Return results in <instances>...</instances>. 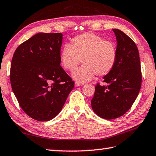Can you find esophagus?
<instances>
[{"mask_svg":"<svg viewBox=\"0 0 156 156\" xmlns=\"http://www.w3.org/2000/svg\"><path fill=\"white\" fill-rule=\"evenodd\" d=\"M83 85V83L77 82V81H76V82L75 83V85L76 86V87H78V86H82Z\"/></svg>","mask_w":156,"mask_h":156,"instance_id":"34e87169","label":"esophagus"}]
</instances>
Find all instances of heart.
Returning <instances> with one entry per match:
<instances>
[{
    "mask_svg": "<svg viewBox=\"0 0 156 156\" xmlns=\"http://www.w3.org/2000/svg\"><path fill=\"white\" fill-rule=\"evenodd\" d=\"M60 62L64 68L73 71L82 60L84 64L73 72V77L80 83L87 82L94 76L108 75L115 66L117 49L112 42L91 33L73 37L60 52Z\"/></svg>",
    "mask_w": 156,
    "mask_h": 156,
    "instance_id": "heart-1",
    "label": "heart"
}]
</instances>
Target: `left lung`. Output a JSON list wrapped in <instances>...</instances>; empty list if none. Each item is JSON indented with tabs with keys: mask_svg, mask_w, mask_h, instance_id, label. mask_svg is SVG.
Returning a JSON list of instances; mask_svg holds the SVG:
<instances>
[{
	"mask_svg": "<svg viewBox=\"0 0 156 156\" xmlns=\"http://www.w3.org/2000/svg\"><path fill=\"white\" fill-rule=\"evenodd\" d=\"M112 30L117 38V60L112 70L103 77V82L108 85L97 83L91 101L94 112L105 119H113L124 115L135 102L142 84L137 46L122 30Z\"/></svg>",
	"mask_w": 156,
	"mask_h": 156,
	"instance_id": "left-lung-1",
	"label": "left lung"
}]
</instances>
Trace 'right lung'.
Masks as SVG:
<instances>
[{
    "label": "right lung",
    "mask_w": 156,
    "mask_h": 156,
    "mask_svg": "<svg viewBox=\"0 0 156 156\" xmlns=\"http://www.w3.org/2000/svg\"><path fill=\"white\" fill-rule=\"evenodd\" d=\"M62 34L39 33L14 52L10 68L12 91L29 117L53 119L62 109L74 82L60 66Z\"/></svg>",
    "instance_id": "right-lung-1"
}]
</instances>
